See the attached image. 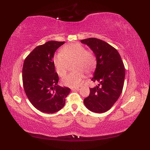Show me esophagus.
<instances>
[{"label": "esophagus", "instance_id": "34e87169", "mask_svg": "<svg viewBox=\"0 0 150 150\" xmlns=\"http://www.w3.org/2000/svg\"><path fill=\"white\" fill-rule=\"evenodd\" d=\"M80 89H81V87H77V88H73V90H76V91H79V90H80Z\"/></svg>", "mask_w": 150, "mask_h": 150}]
</instances>
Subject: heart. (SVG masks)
I'll list each match as a JSON object with an SVG mask.
<instances>
[{
	"instance_id": "b5f03b06",
	"label": "heart",
	"mask_w": 150,
	"mask_h": 150,
	"mask_svg": "<svg viewBox=\"0 0 150 150\" xmlns=\"http://www.w3.org/2000/svg\"><path fill=\"white\" fill-rule=\"evenodd\" d=\"M74 61L72 68L75 70L62 79V82L69 87H77L84 77V73L90 74L97 66V58L91 50H86L80 44H68L61 49V52L55 54L53 58L56 71L60 77L67 72L68 62Z\"/></svg>"
}]
</instances>
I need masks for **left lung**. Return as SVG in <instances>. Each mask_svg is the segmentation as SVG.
Returning a JSON list of instances; mask_svg holds the SVG:
<instances>
[{
  "label": "left lung",
  "instance_id": "8db88e82",
  "mask_svg": "<svg viewBox=\"0 0 150 150\" xmlns=\"http://www.w3.org/2000/svg\"><path fill=\"white\" fill-rule=\"evenodd\" d=\"M93 51L97 58V66L91 81L98 85L90 88V93L84 99L89 110L104 113L113 106L122 93L125 68L117 50L104 41L89 38L82 40Z\"/></svg>",
  "mask_w": 150,
  "mask_h": 150
}]
</instances>
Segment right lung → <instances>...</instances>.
Masks as SVG:
<instances>
[{
	"mask_svg": "<svg viewBox=\"0 0 150 150\" xmlns=\"http://www.w3.org/2000/svg\"><path fill=\"white\" fill-rule=\"evenodd\" d=\"M65 42L51 40L37 46L24 60L22 82L28 99L43 113H53L65 105L70 89L59 86L53 58Z\"/></svg>",
	"mask_w": 150,
	"mask_h": 150,
	"instance_id": "obj_1",
	"label": "right lung"
}]
</instances>
